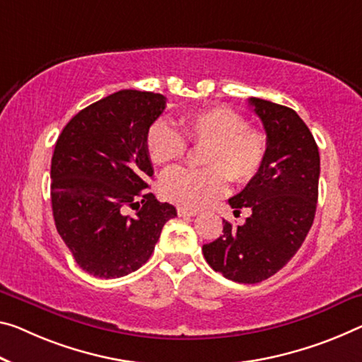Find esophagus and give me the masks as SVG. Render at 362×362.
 Wrapping results in <instances>:
<instances>
[{"label": "esophagus", "instance_id": "34e87169", "mask_svg": "<svg viewBox=\"0 0 362 362\" xmlns=\"http://www.w3.org/2000/svg\"><path fill=\"white\" fill-rule=\"evenodd\" d=\"M177 215H180V216H196L197 210H189V209L180 207V209H177Z\"/></svg>", "mask_w": 362, "mask_h": 362}]
</instances>
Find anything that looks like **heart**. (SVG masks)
<instances>
[{"label":"heart","instance_id":"1","mask_svg":"<svg viewBox=\"0 0 362 362\" xmlns=\"http://www.w3.org/2000/svg\"><path fill=\"white\" fill-rule=\"evenodd\" d=\"M182 134L168 121L148 126L146 147L150 160L166 165L186 153L189 142L207 146L202 155L204 170L173 168L160 177L162 197L182 209L197 210L223 196L231 181L244 185L259 173L265 162L269 139L259 127L247 126L246 116L235 108L212 107L181 116Z\"/></svg>","mask_w":362,"mask_h":362}]
</instances>
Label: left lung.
Segmentation results:
<instances>
[{
  "label": "left lung",
  "mask_w": 362,
  "mask_h": 362,
  "mask_svg": "<svg viewBox=\"0 0 362 362\" xmlns=\"http://www.w3.org/2000/svg\"><path fill=\"white\" fill-rule=\"evenodd\" d=\"M262 121L269 150L265 162L231 209L251 210L246 223L233 228L223 220V235L204 244L207 264L228 280L264 281L283 269L313 226L319 197L320 157L309 127L298 113L262 98H249Z\"/></svg>",
  "instance_id": "obj_1"
}]
</instances>
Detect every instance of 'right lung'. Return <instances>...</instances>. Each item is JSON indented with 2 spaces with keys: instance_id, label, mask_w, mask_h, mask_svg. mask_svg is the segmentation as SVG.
Masks as SVG:
<instances>
[{
  "instance_id": "add662e5",
  "label": "right lung",
  "mask_w": 362,
  "mask_h": 362,
  "mask_svg": "<svg viewBox=\"0 0 362 362\" xmlns=\"http://www.w3.org/2000/svg\"><path fill=\"white\" fill-rule=\"evenodd\" d=\"M165 105L160 93L115 92L81 110L54 146V225L77 265L93 276L119 278L142 267L176 216L173 205L148 191L146 134Z\"/></svg>"
}]
</instances>
